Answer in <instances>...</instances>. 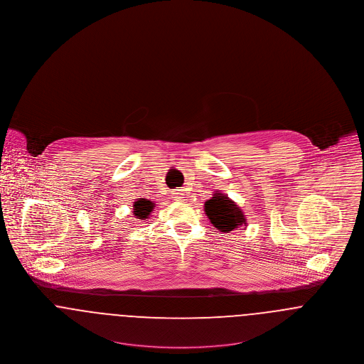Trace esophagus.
Returning <instances> with one entry per match:
<instances>
[{
    "label": "esophagus",
    "mask_w": 364,
    "mask_h": 364,
    "mask_svg": "<svg viewBox=\"0 0 364 364\" xmlns=\"http://www.w3.org/2000/svg\"><path fill=\"white\" fill-rule=\"evenodd\" d=\"M171 198L174 199V200H184V193H183V190H174L173 193H171Z\"/></svg>",
    "instance_id": "34e87169"
}]
</instances>
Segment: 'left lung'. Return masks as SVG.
Returning <instances> with one entry per match:
<instances>
[{
  "label": "left lung",
  "mask_w": 364,
  "mask_h": 364,
  "mask_svg": "<svg viewBox=\"0 0 364 364\" xmlns=\"http://www.w3.org/2000/svg\"><path fill=\"white\" fill-rule=\"evenodd\" d=\"M205 213L221 232H231L240 225H246V218L242 209L225 193H215L209 200H206Z\"/></svg>",
  "instance_id": "8db88e82"
}]
</instances>
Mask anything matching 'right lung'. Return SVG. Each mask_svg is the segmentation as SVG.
Segmentation results:
<instances>
[{
    "instance_id": "obj_1",
    "label": "right lung",
    "mask_w": 364,
    "mask_h": 364,
    "mask_svg": "<svg viewBox=\"0 0 364 364\" xmlns=\"http://www.w3.org/2000/svg\"><path fill=\"white\" fill-rule=\"evenodd\" d=\"M154 206H155V205H154L151 200H149V199L139 198V199L134 202V205H133V214H134L137 218H140V220L149 218V215H150L151 212H152Z\"/></svg>"
}]
</instances>
